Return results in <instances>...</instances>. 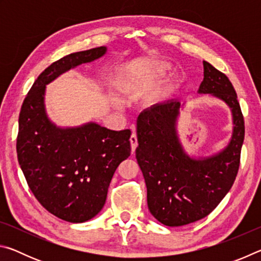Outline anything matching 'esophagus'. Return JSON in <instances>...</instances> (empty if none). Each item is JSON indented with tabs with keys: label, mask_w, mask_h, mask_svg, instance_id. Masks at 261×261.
I'll return each instance as SVG.
<instances>
[{
	"label": "esophagus",
	"mask_w": 261,
	"mask_h": 261,
	"mask_svg": "<svg viewBox=\"0 0 261 261\" xmlns=\"http://www.w3.org/2000/svg\"><path fill=\"white\" fill-rule=\"evenodd\" d=\"M130 143H131V148H132V153L136 151L137 146H138V140H137V135L136 132H132V135L130 137Z\"/></svg>",
	"instance_id": "1"
}]
</instances>
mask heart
<instances>
[{"label": "heart", "instance_id": "1", "mask_svg": "<svg viewBox=\"0 0 261 261\" xmlns=\"http://www.w3.org/2000/svg\"><path fill=\"white\" fill-rule=\"evenodd\" d=\"M166 69V67H165V65H159V67H158V71H163V70H165Z\"/></svg>", "mask_w": 261, "mask_h": 261}]
</instances>
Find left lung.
<instances>
[{
	"label": "left lung",
	"mask_w": 261,
	"mask_h": 261,
	"mask_svg": "<svg viewBox=\"0 0 261 261\" xmlns=\"http://www.w3.org/2000/svg\"><path fill=\"white\" fill-rule=\"evenodd\" d=\"M198 92L224 101L232 113L230 143L215 155L194 159L184 152L176 132L177 100L145 109L137 120L136 158L146 183L148 210L168 227L208 215L231 189L240 168L245 126L235 88L226 74L204 61Z\"/></svg>",
	"instance_id": "left-lung-1"
}]
</instances>
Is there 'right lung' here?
<instances>
[{"label":"right lung","instance_id":"1","mask_svg":"<svg viewBox=\"0 0 261 261\" xmlns=\"http://www.w3.org/2000/svg\"><path fill=\"white\" fill-rule=\"evenodd\" d=\"M106 50L92 48L51 63L34 82L19 114L17 156L29 188L49 213L72 223L91 220L102 210L115 170L130 156L131 131L96 123L57 127L46 114V85Z\"/></svg>","mask_w":261,"mask_h":261}]
</instances>
